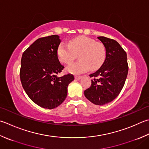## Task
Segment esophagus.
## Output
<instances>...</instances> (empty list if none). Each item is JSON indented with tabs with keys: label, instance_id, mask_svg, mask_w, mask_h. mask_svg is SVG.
I'll list each match as a JSON object with an SVG mask.
<instances>
[{
	"label": "esophagus",
	"instance_id": "esophagus-1",
	"mask_svg": "<svg viewBox=\"0 0 149 149\" xmlns=\"http://www.w3.org/2000/svg\"><path fill=\"white\" fill-rule=\"evenodd\" d=\"M81 77H82L78 76V75H75V79H77V80H79Z\"/></svg>",
	"mask_w": 149,
	"mask_h": 149
}]
</instances>
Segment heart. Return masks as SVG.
<instances>
[{
	"mask_svg": "<svg viewBox=\"0 0 149 149\" xmlns=\"http://www.w3.org/2000/svg\"><path fill=\"white\" fill-rule=\"evenodd\" d=\"M57 54L60 62L66 65L71 63L78 55L80 61L69 65L66 70L79 74L88 71L90 68L92 70L100 68L105 59L106 50L103 44L96 42L91 38L81 36L71 39L68 45L61 42Z\"/></svg>",
	"mask_w": 149,
	"mask_h": 149,
	"instance_id": "obj_1",
	"label": "heart"
}]
</instances>
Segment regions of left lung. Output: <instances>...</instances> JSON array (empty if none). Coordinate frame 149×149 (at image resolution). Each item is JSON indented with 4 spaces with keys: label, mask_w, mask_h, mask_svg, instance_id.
Returning a JSON list of instances; mask_svg holds the SVG:
<instances>
[{
    "label": "left lung",
    "mask_w": 149,
    "mask_h": 149,
    "mask_svg": "<svg viewBox=\"0 0 149 149\" xmlns=\"http://www.w3.org/2000/svg\"><path fill=\"white\" fill-rule=\"evenodd\" d=\"M106 49V58L100 68L90 75L93 77L84 94L96 105H103L118 97L125 84L129 66L127 53L116 40L98 37Z\"/></svg>",
    "instance_id": "8db88e82"
}]
</instances>
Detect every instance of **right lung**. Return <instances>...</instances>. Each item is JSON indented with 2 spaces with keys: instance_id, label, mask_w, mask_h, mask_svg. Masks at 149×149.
Instances as JSON below:
<instances>
[{
  "instance_id": "obj_1",
  "label": "right lung",
  "mask_w": 149,
  "mask_h": 149,
  "mask_svg": "<svg viewBox=\"0 0 149 149\" xmlns=\"http://www.w3.org/2000/svg\"><path fill=\"white\" fill-rule=\"evenodd\" d=\"M60 43L57 35L39 38L22 55L20 78L23 88L32 101L44 109L59 106L74 79L70 74L57 75L64 68L57 54Z\"/></svg>"
}]
</instances>
